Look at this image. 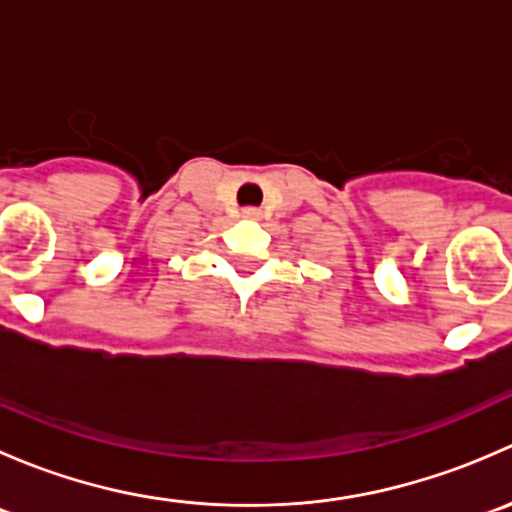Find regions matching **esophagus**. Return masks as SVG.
<instances>
[{
  "label": "esophagus",
  "instance_id": "esophagus-1",
  "mask_svg": "<svg viewBox=\"0 0 512 512\" xmlns=\"http://www.w3.org/2000/svg\"><path fill=\"white\" fill-rule=\"evenodd\" d=\"M242 218L257 220V218H260V210H257V208H245V210H242Z\"/></svg>",
  "mask_w": 512,
  "mask_h": 512
}]
</instances>
